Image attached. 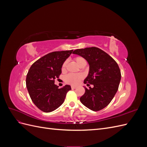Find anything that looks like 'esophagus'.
Wrapping results in <instances>:
<instances>
[{
    "label": "esophagus",
    "instance_id": "1",
    "mask_svg": "<svg viewBox=\"0 0 147 147\" xmlns=\"http://www.w3.org/2000/svg\"><path fill=\"white\" fill-rule=\"evenodd\" d=\"M76 88H77V87L75 86H71V88H72V90H74V89H75Z\"/></svg>",
    "mask_w": 147,
    "mask_h": 147
}]
</instances>
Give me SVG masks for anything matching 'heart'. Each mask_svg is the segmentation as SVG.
Instances as JSON below:
<instances>
[{"label": "heart", "instance_id": "1", "mask_svg": "<svg viewBox=\"0 0 147 147\" xmlns=\"http://www.w3.org/2000/svg\"><path fill=\"white\" fill-rule=\"evenodd\" d=\"M75 61L76 62L77 64L80 66L84 63H86V61L84 59L83 57L82 56H77L75 57ZM67 62L65 61L64 63L62 65V70L64 71L65 69ZM83 78V75L81 74H69L67 75L64 78V80L65 83L72 84V85H77L78 84L82 79Z\"/></svg>", "mask_w": 147, "mask_h": 147}]
</instances>
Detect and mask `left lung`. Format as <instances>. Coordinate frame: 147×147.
<instances>
[{
  "label": "left lung",
  "instance_id": "1",
  "mask_svg": "<svg viewBox=\"0 0 147 147\" xmlns=\"http://www.w3.org/2000/svg\"><path fill=\"white\" fill-rule=\"evenodd\" d=\"M85 59L90 65L88 77L84 83L93 88L85 89L80 97L82 103L93 111L104 109L116 94L121 80V71L117 62L107 53L97 47L77 49L73 51Z\"/></svg>",
  "mask_w": 147,
  "mask_h": 147
}]
</instances>
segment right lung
Here are the masks:
<instances>
[{
	"instance_id": "add662e5",
	"label": "right lung",
	"mask_w": 147,
	"mask_h": 147,
	"mask_svg": "<svg viewBox=\"0 0 147 147\" xmlns=\"http://www.w3.org/2000/svg\"><path fill=\"white\" fill-rule=\"evenodd\" d=\"M73 50L54 51L42 57L31 65L26 77V87L34 104L43 112L56 110L64 101L70 85L59 88L55 84L61 74L63 64Z\"/></svg>"
}]
</instances>
